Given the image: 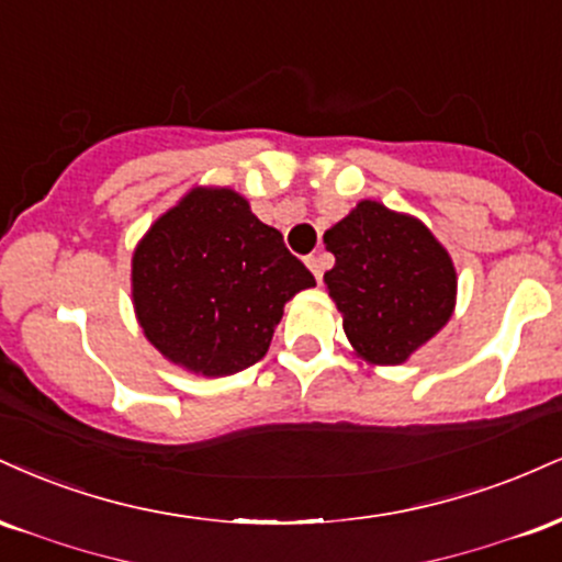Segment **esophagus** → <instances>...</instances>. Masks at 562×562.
Instances as JSON below:
<instances>
[{"instance_id":"esophagus-1","label":"esophagus","mask_w":562,"mask_h":562,"mask_svg":"<svg viewBox=\"0 0 562 562\" xmlns=\"http://www.w3.org/2000/svg\"><path fill=\"white\" fill-rule=\"evenodd\" d=\"M306 267L312 269L314 280L322 282V274H325V267H327V259H325V254H314V256H308V259H306Z\"/></svg>"}]
</instances>
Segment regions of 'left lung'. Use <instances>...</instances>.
Returning <instances> with one entry per match:
<instances>
[{
    "label": "left lung",
    "mask_w": 562,
    "mask_h": 562,
    "mask_svg": "<svg viewBox=\"0 0 562 562\" xmlns=\"http://www.w3.org/2000/svg\"><path fill=\"white\" fill-rule=\"evenodd\" d=\"M325 248L335 256L327 293L362 362L404 364L454 314V261L417 216L359 200L325 232Z\"/></svg>",
    "instance_id": "8db88e82"
}]
</instances>
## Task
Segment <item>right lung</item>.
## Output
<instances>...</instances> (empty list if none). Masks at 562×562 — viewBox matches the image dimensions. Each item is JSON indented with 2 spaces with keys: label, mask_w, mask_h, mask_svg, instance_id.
<instances>
[{
  "label": "right lung",
  "mask_w": 562,
  "mask_h": 562,
  "mask_svg": "<svg viewBox=\"0 0 562 562\" xmlns=\"http://www.w3.org/2000/svg\"><path fill=\"white\" fill-rule=\"evenodd\" d=\"M282 235L232 187H192L132 254V303L145 338L192 375L256 364L285 303L314 288Z\"/></svg>",
  "instance_id": "obj_1"
}]
</instances>
